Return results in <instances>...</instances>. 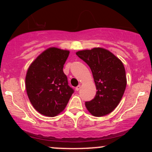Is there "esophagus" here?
I'll return each mask as SVG.
<instances>
[{"instance_id": "obj_1", "label": "esophagus", "mask_w": 152, "mask_h": 152, "mask_svg": "<svg viewBox=\"0 0 152 152\" xmlns=\"http://www.w3.org/2000/svg\"><path fill=\"white\" fill-rule=\"evenodd\" d=\"M80 88H81V86H80V85H78V86H77L76 87V91L80 90Z\"/></svg>"}]
</instances>
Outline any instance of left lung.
I'll list each match as a JSON object with an SVG mask.
<instances>
[{"label":"left lung","instance_id":"8db88e82","mask_svg":"<svg viewBox=\"0 0 152 152\" xmlns=\"http://www.w3.org/2000/svg\"><path fill=\"white\" fill-rule=\"evenodd\" d=\"M76 55L91 70L96 94L85 103L87 110L94 116H103L114 110L121 100L126 86L123 63L114 54L103 48L82 50Z\"/></svg>","mask_w":152,"mask_h":152}]
</instances>
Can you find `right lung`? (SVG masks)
Listing matches in <instances>:
<instances>
[{
	"label": "right lung",
	"mask_w": 152,
	"mask_h": 152,
	"mask_svg": "<svg viewBox=\"0 0 152 152\" xmlns=\"http://www.w3.org/2000/svg\"><path fill=\"white\" fill-rule=\"evenodd\" d=\"M69 50L50 47L31 63L26 76V88L34 109L46 116L64 111L74 90L68 84L63 68Z\"/></svg>",
	"instance_id": "add662e5"
}]
</instances>
